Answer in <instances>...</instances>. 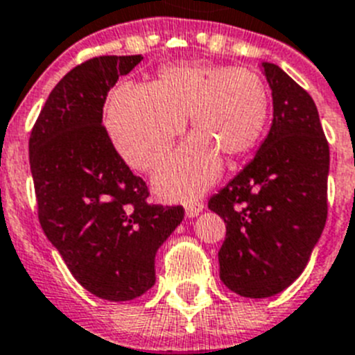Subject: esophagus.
<instances>
[{"label": "esophagus", "mask_w": 355, "mask_h": 355, "mask_svg": "<svg viewBox=\"0 0 355 355\" xmlns=\"http://www.w3.org/2000/svg\"><path fill=\"white\" fill-rule=\"evenodd\" d=\"M202 211H203V202H198V200H196V202H189L186 205L187 218H193V216H196L198 212H202Z\"/></svg>", "instance_id": "obj_1"}]
</instances>
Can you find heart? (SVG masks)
Returning a JSON list of instances; mask_svg holds the SVG:
<instances>
[{
	"instance_id": "1",
	"label": "heart",
	"mask_w": 355,
	"mask_h": 355,
	"mask_svg": "<svg viewBox=\"0 0 355 355\" xmlns=\"http://www.w3.org/2000/svg\"><path fill=\"white\" fill-rule=\"evenodd\" d=\"M268 91L254 71L216 64L166 66L148 85H121L110 94L107 126L123 159L150 173L162 164L189 118L196 137L155 178L164 195L191 198L218 177L221 157L243 159L268 121Z\"/></svg>"
}]
</instances>
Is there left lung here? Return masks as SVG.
<instances>
[{"mask_svg": "<svg viewBox=\"0 0 355 355\" xmlns=\"http://www.w3.org/2000/svg\"><path fill=\"white\" fill-rule=\"evenodd\" d=\"M273 119L257 155L209 200L227 236L220 279L246 298L277 295L297 280L327 221L329 143L306 89L264 62Z\"/></svg>", "mask_w": 355, "mask_h": 355, "instance_id": "1", "label": "left lung"}]
</instances>
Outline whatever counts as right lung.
<instances>
[{
	"label": "right lung",
	"instance_id": "right-lung-1",
	"mask_svg": "<svg viewBox=\"0 0 355 355\" xmlns=\"http://www.w3.org/2000/svg\"><path fill=\"white\" fill-rule=\"evenodd\" d=\"M141 55L89 58L49 92L30 134L37 216L80 284L112 302L155 284V254L184 218L150 203L146 182L121 159L103 125L110 87Z\"/></svg>",
	"mask_w": 355,
	"mask_h": 355
}]
</instances>
